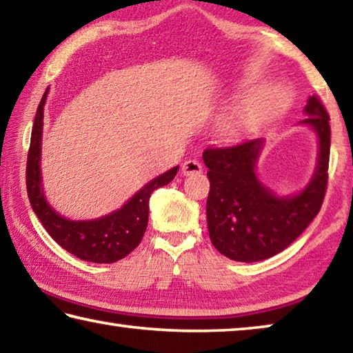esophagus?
Returning <instances> with one entry per match:
<instances>
[{"instance_id": "1", "label": "esophagus", "mask_w": 353, "mask_h": 353, "mask_svg": "<svg viewBox=\"0 0 353 353\" xmlns=\"http://www.w3.org/2000/svg\"><path fill=\"white\" fill-rule=\"evenodd\" d=\"M202 172V165L196 159H190L182 165V174L183 176H193Z\"/></svg>"}]
</instances>
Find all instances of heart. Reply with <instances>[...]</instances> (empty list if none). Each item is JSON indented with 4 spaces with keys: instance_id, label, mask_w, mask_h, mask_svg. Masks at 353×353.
<instances>
[{
    "instance_id": "heart-1",
    "label": "heart",
    "mask_w": 353,
    "mask_h": 353,
    "mask_svg": "<svg viewBox=\"0 0 353 353\" xmlns=\"http://www.w3.org/2000/svg\"><path fill=\"white\" fill-rule=\"evenodd\" d=\"M290 99V93L283 85H274L259 92L249 99L248 105L240 117L232 123V129L246 126V124L263 118L270 113L283 109Z\"/></svg>"
}]
</instances>
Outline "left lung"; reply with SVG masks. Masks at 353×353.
I'll list each match as a JSON object with an SVG mask.
<instances>
[{"instance_id": "1", "label": "left lung", "mask_w": 353, "mask_h": 353, "mask_svg": "<svg viewBox=\"0 0 353 353\" xmlns=\"http://www.w3.org/2000/svg\"><path fill=\"white\" fill-rule=\"evenodd\" d=\"M303 124L319 137V160L305 190L279 198L255 176L263 140L207 148L202 159L208 168L210 193L207 224L213 246L235 261H260L282 252L319 213L328 182L330 124L321 99L313 94L305 105Z\"/></svg>"}]
</instances>
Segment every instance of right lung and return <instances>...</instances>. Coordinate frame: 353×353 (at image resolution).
<instances>
[{"label":"right lung","mask_w":353,"mask_h":353,"mask_svg":"<svg viewBox=\"0 0 353 353\" xmlns=\"http://www.w3.org/2000/svg\"><path fill=\"white\" fill-rule=\"evenodd\" d=\"M48 88L35 113L31 145L26 163L28 198L34 213L43 224L59 246H62L77 259L92 263H115L124 259L139 246L148 227L149 198L152 191L170 183L174 179L179 166H174L162 176L146 183L119 210L93 221H70L63 218L48 204L41 190L40 179V146L43 129V105Z\"/></svg>","instance_id":"right-lung-1"}]
</instances>
